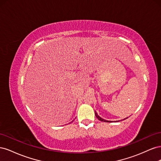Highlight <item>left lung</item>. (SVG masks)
Masks as SVG:
<instances>
[{"instance_id":"obj_1","label":"left lung","mask_w":161,"mask_h":161,"mask_svg":"<svg viewBox=\"0 0 161 161\" xmlns=\"http://www.w3.org/2000/svg\"><path fill=\"white\" fill-rule=\"evenodd\" d=\"M95 116H96V118L98 119L99 120H100V121H105V122H110V121H108V120H105V119H103V118H101L100 116H99L98 115V114H97V112L95 111ZM125 118V119H126Z\"/></svg>"}]
</instances>
